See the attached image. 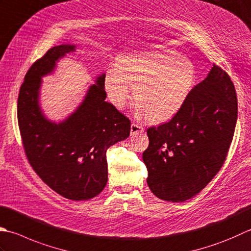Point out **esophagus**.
<instances>
[{
	"label": "esophagus",
	"mask_w": 251,
	"mask_h": 251,
	"mask_svg": "<svg viewBox=\"0 0 251 251\" xmlns=\"http://www.w3.org/2000/svg\"><path fill=\"white\" fill-rule=\"evenodd\" d=\"M142 131H144V127L139 124H136V123H131V125H130V134L131 135L138 134V132H142Z\"/></svg>",
	"instance_id": "obj_1"
}]
</instances>
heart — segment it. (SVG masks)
<instances>
[{
    "label": "heart",
    "instance_id": "1",
    "mask_svg": "<svg viewBox=\"0 0 251 251\" xmlns=\"http://www.w3.org/2000/svg\"><path fill=\"white\" fill-rule=\"evenodd\" d=\"M196 82L189 60L177 52L160 50L123 54L105 73L107 99L124 109L134 87L135 114L152 123L171 120L181 110Z\"/></svg>",
    "mask_w": 251,
    "mask_h": 251
}]
</instances>
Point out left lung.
Instances as JSON below:
<instances>
[{"mask_svg": "<svg viewBox=\"0 0 251 251\" xmlns=\"http://www.w3.org/2000/svg\"><path fill=\"white\" fill-rule=\"evenodd\" d=\"M237 122V96L229 76L213 65L170 122L147 130L142 153L149 188L156 197L184 202L222 168Z\"/></svg>", "mask_w": 251, "mask_h": 251, "instance_id": "8db88e82", "label": "left lung"}]
</instances>
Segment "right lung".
I'll list each match as a JSON object with an SVG mask.
<instances>
[{
    "label": "right lung",
    "mask_w": 251,
    "mask_h": 251,
    "mask_svg": "<svg viewBox=\"0 0 251 251\" xmlns=\"http://www.w3.org/2000/svg\"><path fill=\"white\" fill-rule=\"evenodd\" d=\"M74 44L50 49L29 68L21 87L17 117L29 163L49 187L71 200H88L107 183L106 150L130 134V121L105 101L104 77H97L82 102L62 122L43 114L39 97L42 77L52 74L56 63Z\"/></svg>",
    "instance_id": "obj_1"
}]
</instances>
